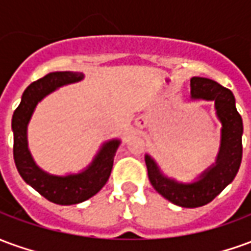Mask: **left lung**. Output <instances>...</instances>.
Instances as JSON below:
<instances>
[{"mask_svg": "<svg viewBox=\"0 0 251 251\" xmlns=\"http://www.w3.org/2000/svg\"><path fill=\"white\" fill-rule=\"evenodd\" d=\"M191 97L194 99L215 100L222 125L221 151L216 164L201 175L194 184H179L164 177L152 158L145 156L151 183L165 199L187 208L200 207L214 200L231 183L242 161V117L235 107V98L228 88L207 77L191 79Z\"/></svg>", "mask_w": 251, "mask_h": 251, "instance_id": "1", "label": "left lung"}]
</instances>
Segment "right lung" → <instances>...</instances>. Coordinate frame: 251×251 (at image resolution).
<instances>
[{"label":"right lung","instance_id":"obj_1","mask_svg":"<svg viewBox=\"0 0 251 251\" xmlns=\"http://www.w3.org/2000/svg\"><path fill=\"white\" fill-rule=\"evenodd\" d=\"M83 77L82 72L60 71L51 72L39 80L30 83L23 94L21 103L14 110L12 118L13 129V157L20 176L30 187L43 195L52 203L62 205L76 204L90 199L99 192L109 180L114 161V154L120 141L107 142L94 163L84 172L70 175L66 177H57L43 172L32 160L26 144V125L37 102L57 87L68 83L79 82Z\"/></svg>","mask_w":251,"mask_h":251}]
</instances>
